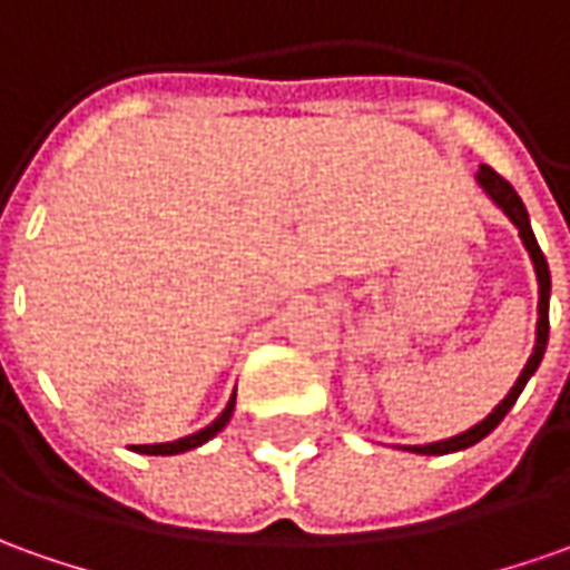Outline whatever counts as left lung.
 I'll return each instance as SVG.
<instances>
[{"mask_svg":"<svg viewBox=\"0 0 570 570\" xmlns=\"http://www.w3.org/2000/svg\"><path fill=\"white\" fill-rule=\"evenodd\" d=\"M478 184L487 189V193H490V199H493V203H497L499 208L512 218V224L518 227V234H521V239H524V246H528L530 258H533L537 281H540L537 346H533V355L528 358V365H524V371H521V377H518L512 390H509V396L502 399L490 415L483 417L480 424H474L471 431L459 433V436H449V440H440V443H428V446H405V449H412V452H417V455H446V452H459V449H468V446H474V443H480V440H483L490 431H497V424L502 421V417L509 415V409L514 405V399L521 396V390H524V383L530 381V374H533V371L540 367V362H543L546 340H549V286H552V281H549V265H546L543 253H540V246H537V236H533V230H530L528 208H524V203H521V196L514 193L512 184H509L505 177H499L490 165H480Z\"/></svg>","mask_w":570,"mask_h":570,"instance_id":"1","label":"left lung"}]
</instances>
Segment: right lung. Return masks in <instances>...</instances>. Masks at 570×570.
<instances>
[{
  "label": "right lung",
  "instance_id": "add662e5",
  "mask_svg": "<svg viewBox=\"0 0 570 570\" xmlns=\"http://www.w3.org/2000/svg\"><path fill=\"white\" fill-rule=\"evenodd\" d=\"M234 402L236 396H230V402H227V409L220 412L208 428H203L199 433H189V436H184V440H174V443H153V446H134V452H142V455H177V452H187V449H196L203 446V443H208L215 433L230 421V415H234Z\"/></svg>",
  "mask_w": 570,
  "mask_h": 570
}]
</instances>
